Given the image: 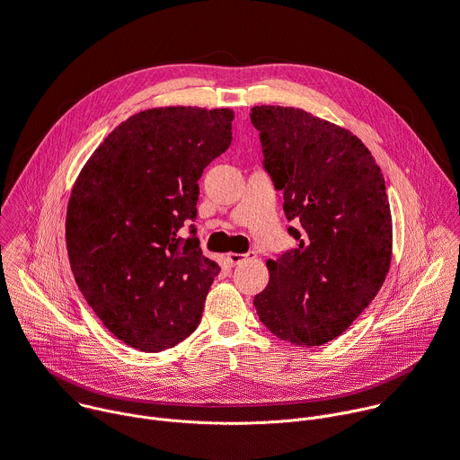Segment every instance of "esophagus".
<instances>
[{"label":"esophagus","instance_id":"esophagus-1","mask_svg":"<svg viewBox=\"0 0 460 460\" xmlns=\"http://www.w3.org/2000/svg\"><path fill=\"white\" fill-rule=\"evenodd\" d=\"M257 253L255 252H248V253H228V261L232 262V266H239L241 262L248 261V259H255Z\"/></svg>","mask_w":460,"mask_h":460}]
</instances>
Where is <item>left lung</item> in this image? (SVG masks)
Returning a JSON list of instances; mask_svg holds the SVG:
<instances>
[{
  "instance_id": "obj_1",
  "label": "left lung",
  "mask_w": 460,
  "mask_h": 460,
  "mask_svg": "<svg viewBox=\"0 0 460 460\" xmlns=\"http://www.w3.org/2000/svg\"><path fill=\"white\" fill-rule=\"evenodd\" d=\"M250 120L298 243L268 261L270 282L253 305L277 338L322 345L349 329L388 273L385 180L358 137L304 110L255 106Z\"/></svg>"
}]
</instances>
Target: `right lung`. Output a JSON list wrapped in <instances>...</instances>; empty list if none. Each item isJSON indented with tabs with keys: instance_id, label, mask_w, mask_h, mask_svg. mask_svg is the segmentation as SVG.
<instances>
[{
	"instance_id": "obj_1",
	"label": "right lung",
	"mask_w": 460,
	"mask_h": 460,
	"mask_svg": "<svg viewBox=\"0 0 460 460\" xmlns=\"http://www.w3.org/2000/svg\"><path fill=\"white\" fill-rule=\"evenodd\" d=\"M232 110L156 108L129 117L81 171L68 203L75 282L129 347L158 352L198 327L219 266L196 226L205 167L232 142Z\"/></svg>"
}]
</instances>
